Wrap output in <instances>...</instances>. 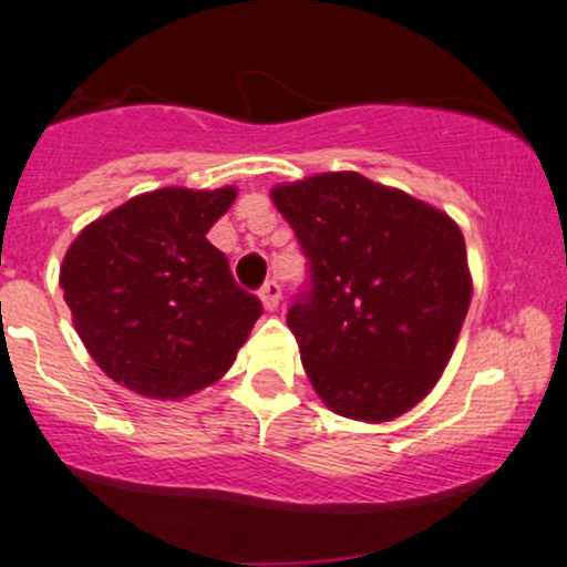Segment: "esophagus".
<instances>
[{"label":"esophagus","mask_w":567,"mask_h":567,"mask_svg":"<svg viewBox=\"0 0 567 567\" xmlns=\"http://www.w3.org/2000/svg\"><path fill=\"white\" fill-rule=\"evenodd\" d=\"M258 298H261L266 311H275L279 306V298H282V288L277 282H266L261 290H258Z\"/></svg>","instance_id":"1"}]
</instances>
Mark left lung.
<instances>
[{"mask_svg":"<svg viewBox=\"0 0 567 567\" xmlns=\"http://www.w3.org/2000/svg\"><path fill=\"white\" fill-rule=\"evenodd\" d=\"M271 200L309 258L288 327L313 391L361 422L409 412L439 383L473 298L454 218L357 172L277 184Z\"/></svg>","mask_w":567,"mask_h":567,"instance_id":"left-lung-1","label":"left lung"}]
</instances>
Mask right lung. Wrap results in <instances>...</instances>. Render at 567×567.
<instances>
[{"instance_id":"1","label":"right lung","mask_w":567,"mask_h":567,"mask_svg":"<svg viewBox=\"0 0 567 567\" xmlns=\"http://www.w3.org/2000/svg\"><path fill=\"white\" fill-rule=\"evenodd\" d=\"M235 197V187H163L71 243L60 288L81 343L115 383L174 401L231 367L264 311L206 237Z\"/></svg>"}]
</instances>
